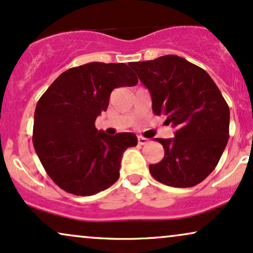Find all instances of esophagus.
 Wrapping results in <instances>:
<instances>
[{"label": "esophagus", "mask_w": 253, "mask_h": 253, "mask_svg": "<svg viewBox=\"0 0 253 253\" xmlns=\"http://www.w3.org/2000/svg\"><path fill=\"white\" fill-rule=\"evenodd\" d=\"M148 143H149L148 138H145V137H143V136H138V144L139 145H145V144H148Z\"/></svg>", "instance_id": "34e87169"}]
</instances>
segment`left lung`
<instances>
[{"label": "left lung", "mask_w": 253, "mask_h": 253, "mask_svg": "<svg viewBox=\"0 0 253 253\" xmlns=\"http://www.w3.org/2000/svg\"><path fill=\"white\" fill-rule=\"evenodd\" d=\"M130 67L150 91L154 114L176 127L173 138H155L164 157L149 165L151 176L173 188L197 185L217 167L229 139L230 110L222 92L207 71L176 55Z\"/></svg>", "instance_id": "obj_1"}]
</instances>
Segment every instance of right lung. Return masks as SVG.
<instances>
[{"label": "right lung", "mask_w": 253, "mask_h": 253, "mask_svg": "<svg viewBox=\"0 0 253 253\" xmlns=\"http://www.w3.org/2000/svg\"><path fill=\"white\" fill-rule=\"evenodd\" d=\"M137 83L126 64L91 62L62 73L41 96L33 144L62 190L92 196L118 179L122 155L137 145V137L132 132L109 136L96 129L95 121L108 109L112 90Z\"/></svg>", "instance_id": "add662e5"}]
</instances>
